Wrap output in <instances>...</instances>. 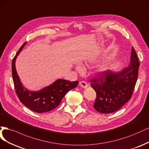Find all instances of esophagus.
Instances as JSON below:
<instances>
[{
  "label": "esophagus",
  "mask_w": 149,
  "mask_h": 149,
  "mask_svg": "<svg viewBox=\"0 0 149 149\" xmlns=\"http://www.w3.org/2000/svg\"><path fill=\"white\" fill-rule=\"evenodd\" d=\"M79 85L82 88H87L88 87V84L84 81H80L79 82Z\"/></svg>",
  "instance_id": "esophagus-1"
}]
</instances>
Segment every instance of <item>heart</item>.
Returning a JSON list of instances; mask_svg holds the SVG:
<instances>
[{
    "label": "heart",
    "mask_w": 149,
    "mask_h": 149,
    "mask_svg": "<svg viewBox=\"0 0 149 149\" xmlns=\"http://www.w3.org/2000/svg\"><path fill=\"white\" fill-rule=\"evenodd\" d=\"M76 69L79 71H81L83 69V68L80 64H78L76 65ZM108 69H109V67L105 64H103L102 65H100V67L98 68V71L100 73H104V72H107Z\"/></svg>",
    "instance_id": "heart-1"
}]
</instances>
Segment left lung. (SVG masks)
<instances>
[{"label":"left lung","instance_id":"1","mask_svg":"<svg viewBox=\"0 0 149 149\" xmlns=\"http://www.w3.org/2000/svg\"><path fill=\"white\" fill-rule=\"evenodd\" d=\"M139 68V58L132 47L128 67L119 72L108 70L100 74V78L91 80V87L97 93L94 108L101 113H111L127 103L135 87Z\"/></svg>","mask_w":149,"mask_h":149}]
</instances>
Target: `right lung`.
<instances>
[{
	"mask_svg": "<svg viewBox=\"0 0 149 149\" xmlns=\"http://www.w3.org/2000/svg\"><path fill=\"white\" fill-rule=\"evenodd\" d=\"M26 43L21 46L12 60V72L16 93L20 102L32 111L39 113L50 111L58 106L70 90L77 86L79 81L71 82L69 80L59 79L39 91H30L25 88L17 74L15 61L17 56L20 53Z\"/></svg>",
	"mask_w": 149,
	"mask_h": 149,
	"instance_id": "1",
	"label": "right lung"
}]
</instances>
